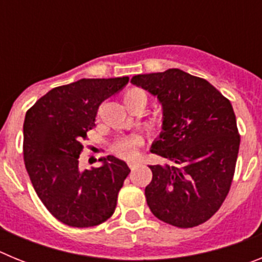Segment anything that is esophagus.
I'll return each instance as SVG.
<instances>
[{
	"instance_id": "34e87169",
	"label": "esophagus",
	"mask_w": 262,
	"mask_h": 262,
	"mask_svg": "<svg viewBox=\"0 0 262 262\" xmlns=\"http://www.w3.org/2000/svg\"><path fill=\"white\" fill-rule=\"evenodd\" d=\"M138 165H139V164L135 163V161H129V163H128V166H129V169H131V170H135L136 166H138Z\"/></svg>"
}]
</instances>
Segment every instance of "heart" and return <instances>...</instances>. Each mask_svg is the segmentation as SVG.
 <instances>
[{"label":"heart","mask_w":262,"mask_h":262,"mask_svg":"<svg viewBox=\"0 0 262 262\" xmlns=\"http://www.w3.org/2000/svg\"><path fill=\"white\" fill-rule=\"evenodd\" d=\"M138 101H145V96L143 92L138 89H129L127 90L123 96V102L126 105V107L131 106L133 103L138 102ZM139 140L134 136H129V138H123L118 140L114 144V152L120 157H131L134 156L136 151V147H138Z\"/></svg>","instance_id":"b5f03b06"}]
</instances>
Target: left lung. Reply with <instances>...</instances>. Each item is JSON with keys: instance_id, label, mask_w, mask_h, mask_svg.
<instances>
[{"instance_id": "obj_1", "label": "left lung", "mask_w": 262, "mask_h": 262, "mask_svg": "<svg viewBox=\"0 0 262 262\" xmlns=\"http://www.w3.org/2000/svg\"><path fill=\"white\" fill-rule=\"evenodd\" d=\"M131 82L163 106V131L151 152L170 161L149 165L148 207L180 228L205 223L221 209L235 173L240 135L232 105L209 81L177 68Z\"/></svg>"}]
</instances>
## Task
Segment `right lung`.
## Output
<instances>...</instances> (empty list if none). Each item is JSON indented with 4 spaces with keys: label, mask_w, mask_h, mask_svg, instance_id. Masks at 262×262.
<instances>
[{
    "label": "right lung",
    "mask_w": 262,
    "mask_h": 262,
    "mask_svg": "<svg viewBox=\"0 0 262 262\" xmlns=\"http://www.w3.org/2000/svg\"><path fill=\"white\" fill-rule=\"evenodd\" d=\"M128 77L81 78L53 88L29 108L23 123V159L39 200L69 227L107 221L129 173L123 160L101 157L99 168L81 169L82 140L99 105L123 89Z\"/></svg>",
    "instance_id": "1"
}]
</instances>
